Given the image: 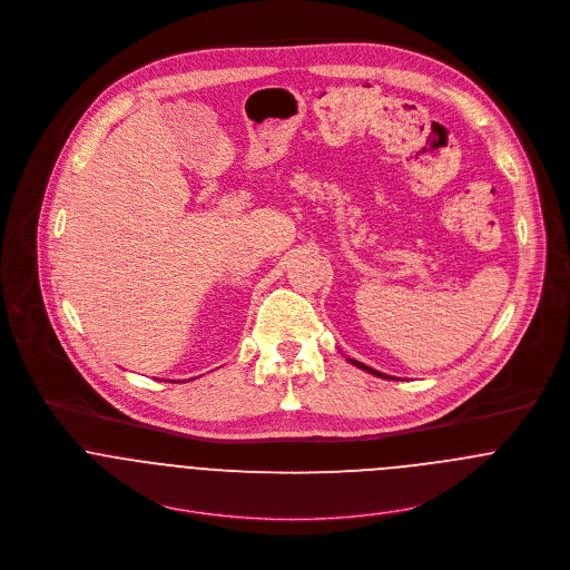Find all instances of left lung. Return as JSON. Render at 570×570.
Wrapping results in <instances>:
<instances>
[{
  "label": "left lung",
  "mask_w": 570,
  "mask_h": 570,
  "mask_svg": "<svg viewBox=\"0 0 570 570\" xmlns=\"http://www.w3.org/2000/svg\"><path fill=\"white\" fill-rule=\"evenodd\" d=\"M348 362H351L353 366H357V368H362V371H366V373L375 375V377H382V380H393L391 375H384V373H380V371H375V368H371V366H366V364H362V362H357V360H351V357H348Z\"/></svg>",
  "instance_id": "8db88e82"
}]
</instances>
